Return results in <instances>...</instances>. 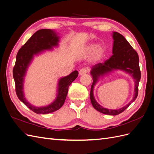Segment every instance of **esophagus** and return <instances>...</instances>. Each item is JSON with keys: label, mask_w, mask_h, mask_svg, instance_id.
I'll return each instance as SVG.
<instances>
[{"label": "esophagus", "mask_w": 154, "mask_h": 154, "mask_svg": "<svg viewBox=\"0 0 154 154\" xmlns=\"http://www.w3.org/2000/svg\"><path fill=\"white\" fill-rule=\"evenodd\" d=\"M88 71H89V69L87 67H84V68H82L80 70V71H79V74L80 75H83V74H85L86 73H87Z\"/></svg>", "instance_id": "34e87169"}]
</instances>
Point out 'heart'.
Returning a JSON list of instances; mask_svg holds the SVG:
<instances>
[{
  "mask_svg": "<svg viewBox=\"0 0 154 154\" xmlns=\"http://www.w3.org/2000/svg\"><path fill=\"white\" fill-rule=\"evenodd\" d=\"M97 45L96 44H91L88 45L85 49V53L86 54H91L93 51L96 49ZM104 54V49L103 48H98L95 52L94 58L95 60H100Z\"/></svg>",
  "mask_w": 154,
  "mask_h": 154,
  "instance_id": "b5f03b06",
  "label": "heart"
}]
</instances>
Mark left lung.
<instances>
[{
    "instance_id": "obj_1",
    "label": "left lung",
    "mask_w": 154,
    "mask_h": 154,
    "mask_svg": "<svg viewBox=\"0 0 154 154\" xmlns=\"http://www.w3.org/2000/svg\"><path fill=\"white\" fill-rule=\"evenodd\" d=\"M113 38V54L103 63L96 64L92 68L91 73L92 76L93 82L91 88L90 98L93 107L96 110L105 114L116 116L123 112L137 98L139 83L140 81L141 74L139 65V59L137 53L130 45L125 37L119 32H114ZM114 69H123L131 74L135 80V92L133 99L128 105L120 109L110 110L103 108L95 101L93 95V88L100 75H103Z\"/></svg>"
}]
</instances>
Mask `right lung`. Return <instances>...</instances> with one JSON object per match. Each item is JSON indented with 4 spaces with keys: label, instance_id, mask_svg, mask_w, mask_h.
Instances as JSON below:
<instances>
[{
    "label": "right lung",
    "instance_id": "right-lung-1",
    "mask_svg": "<svg viewBox=\"0 0 154 154\" xmlns=\"http://www.w3.org/2000/svg\"><path fill=\"white\" fill-rule=\"evenodd\" d=\"M58 42V37L53 31L48 29L37 31L18 51L15 64L13 69L16 94L18 99L29 109L38 114L51 113L61 108L66 100L69 85L78 75V72L74 71L69 76L60 79L58 83V92L57 99L47 106L36 107L32 106L24 97L22 91L24 76L33 55L44 49H49L52 48L53 46L57 45Z\"/></svg>",
    "mask_w": 154,
    "mask_h": 154
}]
</instances>
